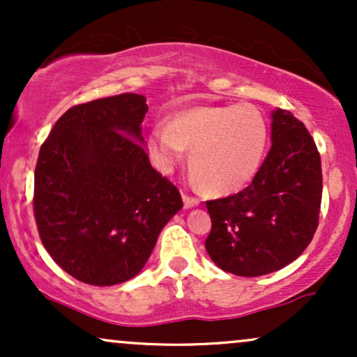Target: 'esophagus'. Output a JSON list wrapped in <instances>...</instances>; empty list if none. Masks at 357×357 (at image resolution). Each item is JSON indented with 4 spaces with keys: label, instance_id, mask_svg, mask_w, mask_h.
<instances>
[{
    "label": "esophagus",
    "instance_id": "esophagus-1",
    "mask_svg": "<svg viewBox=\"0 0 357 357\" xmlns=\"http://www.w3.org/2000/svg\"><path fill=\"white\" fill-rule=\"evenodd\" d=\"M183 202H184V208H192V206H198L199 199L196 196H190L186 192H183Z\"/></svg>",
    "mask_w": 357,
    "mask_h": 357
}]
</instances>
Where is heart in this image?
<instances>
[{"label": "heart", "instance_id": "b5f03b06", "mask_svg": "<svg viewBox=\"0 0 357 357\" xmlns=\"http://www.w3.org/2000/svg\"><path fill=\"white\" fill-rule=\"evenodd\" d=\"M268 147V124L255 105H211L174 114L154 126L147 149L155 166L171 171L190 153V171L213 195L238 191L258 173Z\"/></svg>", "mask_w": 357, "mask_h": 357}]
</instances>
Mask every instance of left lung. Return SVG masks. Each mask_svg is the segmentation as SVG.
Returning a JSON list of instances; mask_svg holds the SVG:
<instances>
[{"label":"left lung","instance_id":"8db88e82","mask_svg":"<svg viewBox=\"0 0 357 357\" xmlns=\"http://www.w3.org/2000/svg\"><path fill=\"white\" fill-rule=\"evenodd\" d=\"M272 147L255 178L236 195L206 202L211 231L204 247L225 272L258 277L294 261L319 225L321 154L289 110L272 114Z\"/></svg>","mask_w":357,"mask_h":357}]
</instances>
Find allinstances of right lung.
Masks as SVG:
<instances>
[{
  "label": "right lung",
  "mask_w": 357,
  "mask_h": 357,
  "mask_svg": "<svg viewBox=\"0 0 357 357\" xmlns=\"http://www.w3.org/2000/svg\"><path fill=\"white\" fill-rule=\"evenodd\" d=\"M139 93L73 105L53 126L35 167L40 240L68 275L116 285L141 272L165 225L183 208L179 190L149 162Z\"/></svg>",
  "instance_id": "obj_1"
}]
</instances>
